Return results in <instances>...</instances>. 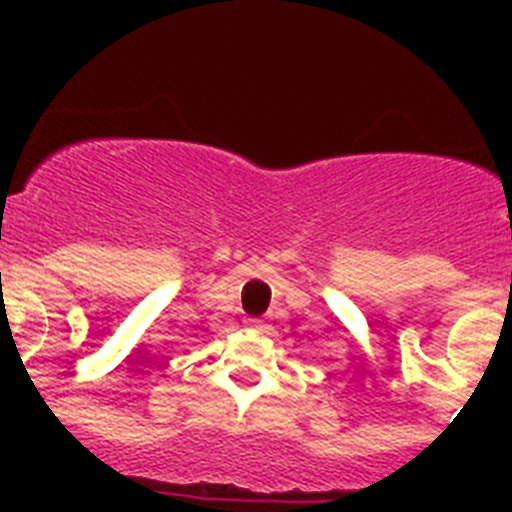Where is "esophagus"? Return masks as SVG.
Segmentation results:
<instances>
[{"mask_svg":"<svg viewBox=\"0 0 512 512\" xmlns=\"http://www.w3.org/2000/svg\"><path fill=\"white\" fill-rule=\"evenodd\" d=\"M248 325H251L253 330H266V325L261 323V320H248Z\"/></svg>","mask_w":512,"mask_h":512,"instance_id":"34e87169","label":"esophagus"}]
</instances>
